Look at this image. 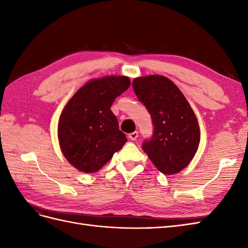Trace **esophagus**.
<instances>
[{
    "instance_id": "obj_1",
    "label": "esophagus",
    "mask_w": 248,
    "mask_h": 248,
    "mask_svg": "<svg viewBox=\"0 0 248 248\" xmlns=\"http://www.w3.org/2000/svg\"><path fill=\"white\" fill-rule=\"evenodd\" d=\"M129 139L131 140H136L138 138H139V132L138 131H134V132H131V133H129Z\"/></svg>"
}]
</instances>
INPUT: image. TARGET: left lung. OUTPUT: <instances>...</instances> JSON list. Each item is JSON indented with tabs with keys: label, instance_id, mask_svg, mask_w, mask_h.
<instances>
[{
	"label": "left lung",
	"instance_id": "1",
	"mask_svg": "<svg viewBox=\"0 0 248 248\" xmlns=\"http://www.w3.org/2000/svg\"><path fill=\"white\" fill-rule=\"evenodd\" d=\"M139 100L152 118L153 134L141 144L150 160L163 174L187 167L200 144L198 119L179 88L161 76L133 79Z\"/></svg>",
	"mask_w": 248,
	"mask_h": 248
}]
</instances>
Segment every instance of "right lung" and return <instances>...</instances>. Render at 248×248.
<instances>
[{
	"label": "right lung",
	"instance_id": "add662e5",
	"mask_svg": "<svg viewBox=\"0 0 248 248\" xmlns=\"http://www.w3.org/2000/svg\"><path fill=\"white\" fill-rule=\"evenodd\" d=\"M130 86L126 77L93 79L66 104L58 125V137L66 159L80 171L95 172L127 141L110 107Z\"/></svg>",
	"mask_w": 248,
	"mask_h": 248
}]
</instances>
